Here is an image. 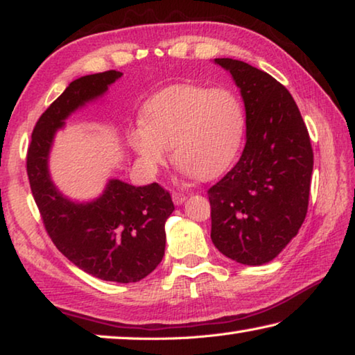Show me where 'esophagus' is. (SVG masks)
Listing matches in <instances>:
<instances>
[{"label":"esophagus","mask_w":355,"mask_h":355,"mask_svg":"<svg viewBox=\"0 0 355 355\" xmlns=\"http://www.w3.org/2000/svg\"><path fill=\"white\" fill-rule=\"evenodd\" d=\"M188 199V196L184 194V192H178V191H173L172 192V200L175 205H182V203Z\"/></svg>","instance_id":"34e87169"}]
</instances>
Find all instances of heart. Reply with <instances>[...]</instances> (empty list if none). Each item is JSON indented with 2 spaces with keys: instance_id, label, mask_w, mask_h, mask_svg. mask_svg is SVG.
Instances as JSON below:
<instances>
[{
  "instance_id": "heart-1",
  "label": "heart",
  "mask_w": 355,
  "mask_h": 355,
  "mask_svg": "<svg viewBox=\"0 0 355 355\" xmlns=\"http://www.w3.org/2000/svg\"><path fill=\"white\" fill-rule=\"evenodd\" d=\"M141 127L130 133V146L150 172L169 161V147L183 171L199 180L224 173L241 148L245 114L228 89L175 84L144 106Z\"/></svg>"
}]
</instances>
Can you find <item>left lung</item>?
I'll return each instance as SVG.
<instances>
[{
  "mask_svg": "<svg viewBox=\"0 0 355 355\" xmlns=\"http://www.w3.org/2000/svg\"><path fill=\"white\" fill-rule=\"evenodd\" d=\"M214 62L241 89L248 128L241 158L208 189L211 239L225 257L257 266L277 257L307 216L313 150L285 86L243 61Z\"/></svg>",
  "mask_w": 355,
  "mask_h": 355,
  "instance_id": "obj_1",
  "label": "left lung"
}]
</instances>
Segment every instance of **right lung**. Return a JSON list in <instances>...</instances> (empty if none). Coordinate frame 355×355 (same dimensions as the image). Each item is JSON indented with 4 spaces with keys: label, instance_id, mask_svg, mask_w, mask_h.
<instances>
[{
    "label": "right lung",
    "instance_id": "add662e5",
    "mask_svg": "<svg viewBox=\"0 0 355 355\" xmlns=\"http://www.w3.org/2000/svg\"><path fill=\"white\" fill-rule=\"evenodd\" d=\"M120 76V71L107 70L69 84L35 123L26 172L42 222L59 252L94 277L131 284L147 277L163 260L164 224L175 208L169 191L158 183L136 188L111 180L97 200L73 203L59 194L46 164L53 136L64 119L103 95Z\"/></svg>",
    "mask_w": 355,
    "mask_h": 355
}]
</instances>
